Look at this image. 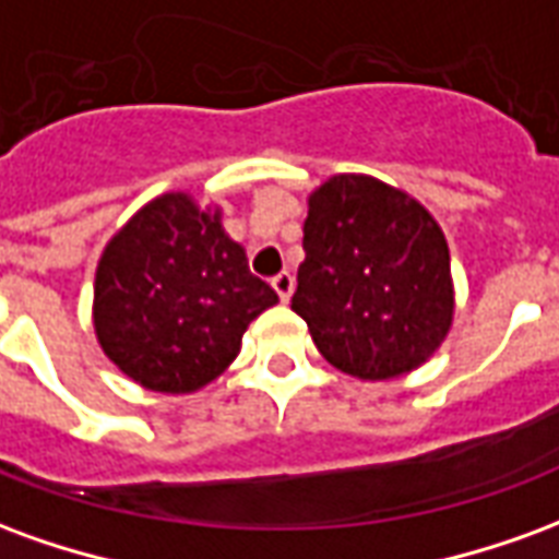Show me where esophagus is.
Wrapping results in <instances>:
<instances>
[{"mask_svg":"<svg viewBox=\"0 0 559 559\" xmlns=\"http://www.w3.org/2000/svg\"><path fill=\"white\" fill-rule=\"evenodd\" d=\"M272 287H275V293L281 296V302H287V299H290V293H293V275H290V272H281V275H275V278H272Z\"/></svg>","mask_w":559,"mask_h":559,"instance_id":"34e87169","label":"esophagus"}]
</instances>
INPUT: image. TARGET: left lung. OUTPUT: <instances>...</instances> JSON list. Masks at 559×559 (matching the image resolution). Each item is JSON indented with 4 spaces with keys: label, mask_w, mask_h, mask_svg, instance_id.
Wrapping results in <instances>:
<instances>
[{
    "label": "left lung",
    "mask_w": 559,
    "mask_h": 559,
    "mask_svg": "<svg viewBox=\"0 0 559 559\" xmlns=\"http://www.w3.org/2000/svg\"><path fill=\"white\" fill-rule=\"evenodd\" d=\"M293 311L344 374L419 368L452 323L449 248L437 221L371 176H335L308 203Z\"/></svg>",
    "instance_id": "left-lung-1"
}]
</instances>
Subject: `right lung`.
I'll use <instances>...</instances> for the list:
<instances>
[{
	"mask_svg": "<svg viewBox=\"0 0 559 559\" xmlns=\"http://www.w3.org/2000/svg\"><path fill=\"white\" fill-rule=\"evenodd\" d=\"M278 302L245 251L185 194L152 200L116 233L95 275L104 353L152 392H194L227 368L242 332Z\"/></svg>",
	"mask_w": 559,
	"mask_h": 559,
	"instance_id": "1",
	"label": "right lung"
}]
</instances>
